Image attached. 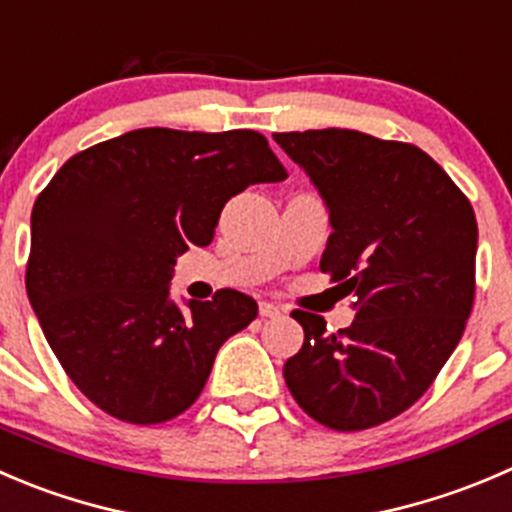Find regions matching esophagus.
Returning a JSON list of instances; mask_svg holds the SVG:
<instances>
[{"label": "esophagus", "mask_w": 512, "mask_h": 512, "mask_svg": "<svg viewBox=\"0 0 512 512\" xmlns=\"http://www.w3.org/2000/svg\"><path fill=\"white\" fill-rule=\"evenodd\" d=\"M260 315L262 317H270V320H275V317L282 315V310L277 305H272V302H260Z\"/></svg>", "instance_id": "34e87169"}]
</instances>
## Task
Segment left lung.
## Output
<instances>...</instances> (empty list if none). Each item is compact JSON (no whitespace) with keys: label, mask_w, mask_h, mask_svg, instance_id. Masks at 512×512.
Listing matches in <instances>:
<instances>
[{"label":"left lung","mask_w":512,"mask_h":512,"mask_svg":"<svg viewBox=\"0 0 512 512\" xmlns=\"http://www.w3.org/2000/svg\"><path fill=\"white\" fill-rule=\"evenodd\" d=\"M330 210L320 270L355 295L350 327L295 310L305 330L287 388L325 428L398 418L463 337L475 300L478 222L468 197L420 147L355 130L275 132Z\"/></svg>","instance_id":"left-lung-1"}]
</instances>
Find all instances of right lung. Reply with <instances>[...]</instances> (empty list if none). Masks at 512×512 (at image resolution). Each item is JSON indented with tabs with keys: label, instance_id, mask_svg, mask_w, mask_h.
Instances as JSON below:
<instances>
[{
	"label": "right lung",
	"instance_id": "add662e5",
	"mask_svg": "<svg viewBox=\"0 0 512 512\" xmlns=\"http://www.w3.org/2000/svg\"><path fill=\"white\" fill-rule=\"evenodd\" d=\"M252 130H132L69 157L32 210L27 295L69 380L112 418L155 425L185 413L217 350L257 317L237 290L170 297L175 262L205 247L230 197L282 182Z\"/></svg>",
	"mask_w": 512,
	"mask_h": 512
}]
</instances>
